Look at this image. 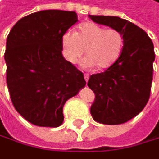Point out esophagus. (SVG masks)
Listing matches in <instances>:
<instances>
[{
	"label": "esophagus",
	"instance_id": "esophagus-1",
	"mask_svg": "<svg viewBox=\"0 0 159 159\" xmlns=\"http://www.w3.org/2000/svg\"><path fill=\"white\" fill-rule=\"evenodd\" d=\"M89 77H90V75H89V74H84L85 81H86V82H88V80H89Z\"/></svg>",
	"mask_w": 159,
	"mask_h": 159
}]
</instances>
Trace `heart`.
Listing matches in <instances>:
<instances>
[{
  "instance_id": "heart-1",
  "label": "heart",
  "mask_w": 159,
  "mask_h": 159,
  "mask_svg": "<svg viewBox=\"0 0 159 159\" xmlns=\"http://www.w3.org/2000/svg\"><path fill=\"white\" fill-rule=\"evenodd\" d=\"M61 46L63 56L69 62H76L86 51L84 65L104 70L111 67L119 58L124 37L114 28L106 29L94 22H86L79 27L78 32L66 31L61 37Z\"/></svg>"
}]
</instances>
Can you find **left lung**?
Here are the masks:
<instances>
[{"label": "left lung", "instance_id": "obj_1", "mask_svg": "<svg viewBox=\"0 0 159 159\" xmlns=\"http://www.w3.org/2000/svg\"><path fill=\"white\" fill-rule=\"evenodd\" d=\"M98 24L119 30L124 46L119 58L104 72L90 76L95 93L93 119L107 125L122 124L138 115L150 99L154 61L153 44L142 28L118 16L89 15Z\"/></svg>", "mask_w": 159, "mask_h": 159}]
</instances>
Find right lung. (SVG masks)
<instances>
[{
	"mask_svg": "<svg viewBox=\"0 0 159 159\" xmlns=\"http://www.w3.org/2000/svg\"><path fill=\"white\" fill-rule=\"evenodd\" d=\"M74 11L48 9L18 20L7 38V84L16 111L32 124L58 127L66 101L85 87L83 73L62 57L61 37Z\"/></svg>",
	"mask_w": 159,
	"mask_h": 159,
	"instance_id": "add662e5",
	"label": "right lung"
}]
</instances>
